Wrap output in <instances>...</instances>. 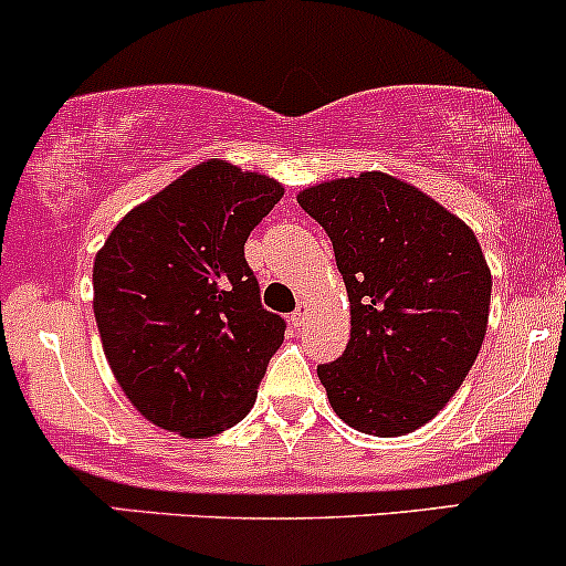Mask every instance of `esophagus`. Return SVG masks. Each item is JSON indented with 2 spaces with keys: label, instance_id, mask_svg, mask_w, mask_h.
Here are the masks:
<instances>
[{
  "label": "esophagus",
  "instance_id": "1",
  "mask_svg": "<svg viewBox=\"0 0 566 566\" xmlns=\"http://www.w3.org/2000/svg\"><path fill=\"white\" fill-rule=\"evenodd\" d=\"M306 314H308V303H297V308L293 314H290V322H293V327H297L301 331L303 325H306Z\"/></svg>",
  "mask_w": 566,
  "mask_h": 566
}]
</instances>
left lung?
<instances>
[{
	"instance_id": "obj_1",
	"label": "left lung",
	"mask_w": 566,
	"mask_h": 566,
	"mask_svg": "<svg viewBox=\"0 0 566 566\" xmlns=\"http://www.w3.org/2000/svg\"><path fill=\"white\" fill-rule=\"evenodd\" d=\"M297 203L331 235L352 303L349 344L316 368L333 411L378 438L419 430L486 335L492 271L475 233L384 171L314 185Z\"/></svg>"
}]
</instances>
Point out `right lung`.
I'll use <instances>...</instances> for the list:
<instances>
[{
	"label": "right lung",
	"mask_w": 566,
	"mask_h": 566,
	"mask_svg": "<svg viewBox=\"0 0 566 566\" xmlns=\"http://www.w3.org/2000/svg\"><path fill=\"white\" fill-rule=\"evenodd\" d=\"M284 188L226 160L132 209L93 263L104 354L134 408L160 430L209 438L258 397L284 319L265 312L244 244Z\"/></svg>",
	"instance_id": "1"
}]
</instances>
